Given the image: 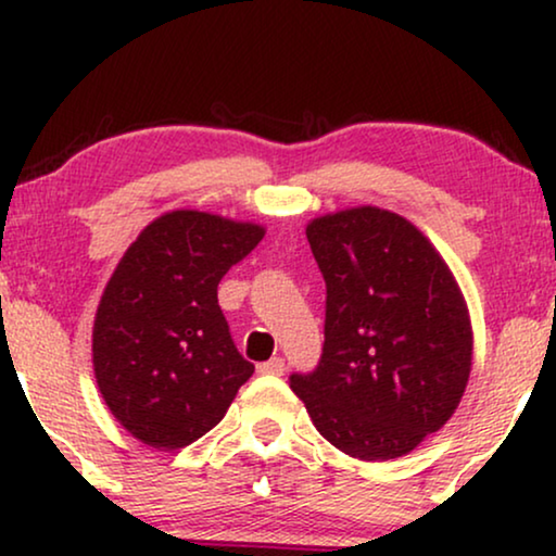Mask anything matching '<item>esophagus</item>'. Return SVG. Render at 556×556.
Segmentation results:
<instances>
[{"instance_id": "esophagus-1", "label": "esophagus", "mask_w": 556, "mask_h": 556, "mask_svg": "<svg viewBox=\"0 0 556 556\" xmlns=\"http://www.w3.org/2000/svg\"><path fill=\"white\" fill-rule=\"evenodd\" d=\"M261 371H263V375H283L286 359H283V356H273V359L261 364Z\"/></svg>"}]
</instances>
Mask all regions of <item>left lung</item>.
I'll list each match as a JSON object with an SVG mask.
<instances>
[{
  "mask_svg": "<svg viewBox=\"0 0 556 556\" xmlns=\"http://www.w3.org/2000/svg\"><path fill=\"white\" fill-rule=\"evenodd\" d=\"M326 283L324 349L291 390L352 458L415 451L458 407L473 331L453 273L405 217L356 207L306 227Z\"/></svg>",
  "mask_w": 556,
  "mask_h": 556,
  "instance_id": "left-lung-1",
  "label": "left lung"
}]
</instances>
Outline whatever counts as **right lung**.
<instances>
[{"label":"right lung","instance_id":"right-lung-1","mask_svg":"<svg viewBox=\"0 0 556 556\" xmlns=\"http://www.w3.org/2000/svg\"><path fill=\"white\" fill-rule=\"evenodd\" d=\"M263 235L257 225L177 210L121 257L96 314L93 369L113 417L141 443H194L255 371L230 337L217 286Z\"/></svg>","mask_w":556,"mask_h":556}]
</instances>
